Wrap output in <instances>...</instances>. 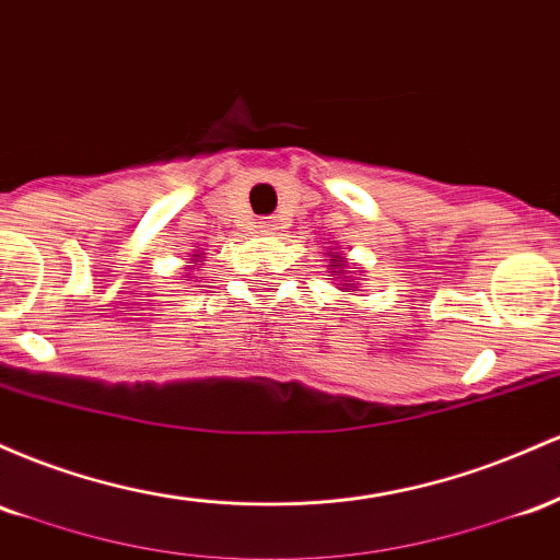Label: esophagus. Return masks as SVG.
I'll use <instances>...</instances> for the list:
<instances>
[{"label":"esophagus","instance_id":"34e87169","mask_svg":"<svg viewBox=\"0 0 560 560\" xmlns=\"http://www.w3.org/2000/svg\"><path fill=\"white\" fill-rule=\"evenodd\" d=\"M275 230H278V224H275V219H261V222H259V232H261V235H275Z\"/></svg>","mask_w":560,"mask_h":560}]
</instances>
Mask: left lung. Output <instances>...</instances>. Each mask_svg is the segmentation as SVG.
<instances>
[{
  "mask_svg": "<svg viewBox=\"0 0 560 560\" xmlns=\"http://www.w3.org/2000/svg\"><path fill=\"white\" fill-rule=\"evenodd\" d=\"M328 269H330L328 280L336 282V285H341L343 293L357 291V285H360L357 280H362V278H357V275H362L360 264L349 261L338 248H328Z\"/></svg>",
  "mask_w": 560,
  "mask_h": 560,
  "instance_id": "8db88e82",
  "label": "left lung"
}]
</instances>
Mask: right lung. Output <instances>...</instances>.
<instances>
[{
  "label": "right lung",
  "mask_w": 560,
  "mask_h": 560,
  "mask_svg": "<svg viewBox=\"0 0 560 560\" xmlns=\"http://www.w3.org/2000/svg\"><path fill=\"white\" fill-rule=\"evenodd\" d=\"M200 261H206V254H203V250H192V254H190V259H187L185 267H182V272H185V278H190V275L196 272Z\"/></svg>",
  "instance_id": "right-lung-1"
}]
</instances>
